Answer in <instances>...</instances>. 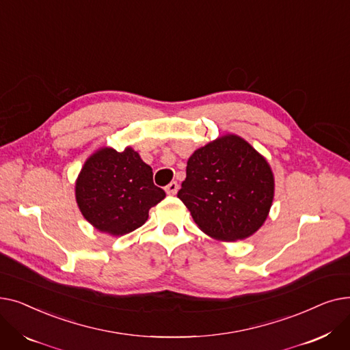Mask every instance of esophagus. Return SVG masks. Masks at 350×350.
Masks as SVG:
<instances>
[{"label":"esophagus","mask_w":350,"mask_h":350,"mask_svg":"<svg viewBox=\"0 0 350 350\" xmlns=\"http://www.w3.org/2000/svg\"><path fill=\"white\" fill-rule=\"evenodd\" d=\"M164 190H165V193H167V194L174 196V194L178 191V183H177V181H172V183H169V185L164 187Z\"/></svg>","instance_id":"obj_1"}]
</instances>
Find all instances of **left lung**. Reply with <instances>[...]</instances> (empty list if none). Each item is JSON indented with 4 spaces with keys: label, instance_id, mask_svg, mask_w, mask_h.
Masks as SVG:
<instances>
[{
    "label": "left lung",
    "instance_id": "obj_1",
    "mask_svg": "<svg viewBox=\"0 0 350 350\" xmlns=\"http://www.w3.org/2000/svg\"><path fill=\"white\" fill-rule=\"evenodd\" d=\"M177 197L210 237L237 241L252 235L268 215L273 176L244 139L228 135L196 150Z\"/></svg>",
    "mask_w": 350,
    "mask_h": 350
}]
</instances>
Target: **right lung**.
Returning a JSON list of instances; mask_svg holds the SVG:
<instances>
[{"instance_id": "right-lung-1", "label": "right lung", "mask_w": 350, "mask_h": 350, "mask_svg": "<svg viewBox=\"0 0 350 350\" xmlns=\"http://www.w3.org/2000/svg\"><path fill=\"white\" fill-rule=\"evenodd\" d=\"M165 197L153 172L127 147L122 153L100 149L90 156L77 181V203L88 221L102 232L124 235L142 227L149 210Z\"/></svg>"}]
</instances>
